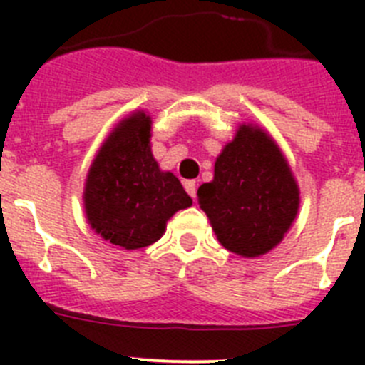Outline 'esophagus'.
Segmentation results:
<instances>
[{
    "instance_id": "esophagus-1",
    "label": "esophagus",
    "mask_w": 365,
    "mask_h": 365,
    "mask_svg": "<svg viewBox=\"0 0 365 365\" xmlns=\"http://www.w3.org/2000/svg\"><path fill=\"white\" fill-rule=\"evenodd\" d=\"M185 190L188 192V195L192 199L197 197V185H195V180H186L185 182Z\"/></svg>"
}]
</instances>
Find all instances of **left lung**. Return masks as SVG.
<instances>
[{"instance_id":"8db88e82","label":"left lung","mask_w":365,"mask_h":365,"mask_svg":"<svg viewBox=\"0 0 365 365\" xmlns=\"http://www.w3.org/2000/svg\"><path fill=\"white\" fill-rule=\"evenodd\" d=\"M219 243L243 257L272 250L291 228L299 190L272 137L256 125H240L215 159L214 180L197 190Z\"/></svg>"}]
</instances>
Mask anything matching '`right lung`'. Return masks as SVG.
Segmentation results:
<instances>
[{
  "mask_svg": "<svg viewBox=\"0 0 365 365\" xmlns=\"http://www.w3.org/2000/svg\"><path fill=\"white\" fill-rule=\"evenodd\" d=\"M150 138V115L124 118L96 153L83 188L93 230L125 250L160 240L168 219L192 206L180 180L153 159Z\"/></svg>",
  "mask_w": 365,
  "mask_h": 365,
  "instance_id": "right-lung-1",
  "label": "right lung"
}]
</instances>
